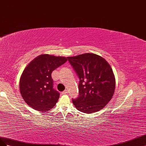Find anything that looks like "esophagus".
Instances as JSON below:
<instances>
[{"instance_id": "esophagus-1", "label": "esophagus", "mask_w": 146, "mask_h": 146, "mask_svg": "<svg viewBox=\"0 0 146 146\" xmlns=\"http://www.w3.org/2000/svg\"><path fill=\"white\" fill-rule=\"evenodd\" d=\"M68 94V90H65L64 92H62V94Z\"/></svg>"}]
</instances>
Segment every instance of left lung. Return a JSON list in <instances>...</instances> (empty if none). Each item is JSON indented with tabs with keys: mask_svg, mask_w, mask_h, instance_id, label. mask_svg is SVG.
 I'll return each mask as SVG.
<instances>
[{
	"mask_svg": "<svg viewBox=\"0 0 146 146\" xmlns=\"http://www.w3.org/2000/svg\"><path fill=\"white\" fill-rule=\"evenodd\" d=\"M67 59L80 78V95L72 101L74 106L87 114L103 109L115 91V76L110 65L104 58L93 53Z\"/></svg>",
	"mask_w": 146,
	"mask_h": 146,
	"instance_id": "1",
	"label": "left lung"
}]
</instances>
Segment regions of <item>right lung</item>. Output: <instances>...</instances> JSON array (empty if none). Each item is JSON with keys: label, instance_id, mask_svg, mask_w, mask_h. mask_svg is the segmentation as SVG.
<instances>
[{"label": "right lung", "instance_id": "1", "mask_svg": "<svg viewBox=\"0 0 146 146\" xmlns=\"http://www.w3.org/2000/svg\"><path fill=\"white\" fill-rule=\"evenodd\" d=\"M67 61V57L41 54L29 63L21 76V95L29 106L46 112L55 106L59 92L53 89L51 73Z\"/></svg>", "mask_w": 146, "mask_h": 146}]
</instances>
